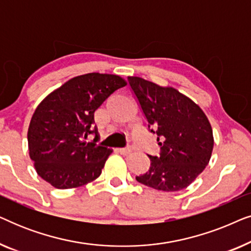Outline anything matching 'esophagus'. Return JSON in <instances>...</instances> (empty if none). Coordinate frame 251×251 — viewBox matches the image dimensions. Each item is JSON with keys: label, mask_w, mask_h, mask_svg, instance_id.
Masks as SVG:
<instances>
[{"label": "esophagus", "mask_w": 251, "mask_h": 251, "mask_svg": "<svg viewBox=\"0 0 251 251\" xmlns=\"http://www.w3.org/2000/svg\"><path fill=\"white\" fill-rule=\"evenodd\" d=\"M118 152L122 155H128L131 152V150H130V147H122V149H118Z\"/></svg>", "instance_id": "esophagus-1"}]
</instances>
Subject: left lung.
Here are the masks:
<instances>
[{
    "instance_id": "1",
    "label": "left lung",
    "mask_w": 251,
    "mask_h": 251,
    "mask_svg": "<svg viewBox=\"0 0 251 251\" xmlns=\"http://www.w3.org/2000/svg\"><path fill=\"white\" fill-rule=\"evenodd\" d=\"M128 82L147 128L156 135L159 155H147L149 171L136 177L146 186L164 192L187 187L204 170L214 147L211 126L193 100L174 88H162L142 77Z\"/></svg>"
}]
</instances>
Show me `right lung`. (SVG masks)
I'll list each match as a JSON object with an SVG mask.
<instances>
[{
	"mask_svg": "<svg viewBox=\"0 0 251 251\" xmlns=\"http://www.w3.org/2000/svg\"><path fill=\"white\" fill-rule=\"evenodd\" d=\"M125 85L118 75L89 73L71 78L41 101L27 133L29 156L41 178L65 190L100 176L112 151L95 139L83 140L97 133L96 109Z\"/></svg>",
	"mask_w": 251,
	"mask_h": 251,
	"instance_id": "add662e5",
	"label": "right lung"
}]
</instances>
